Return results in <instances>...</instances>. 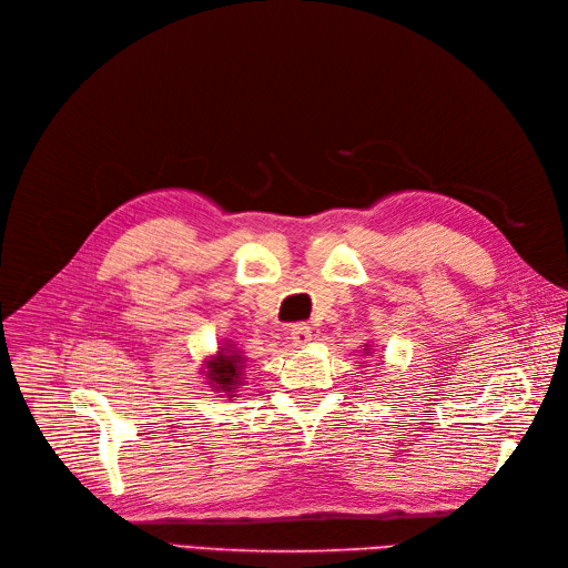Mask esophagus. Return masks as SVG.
<instances>
[{
	"instance_id": "34e87169",
	"label": "esophagus",
	"mask_w": 568,
	"mask_h": 568,
	"mask_svg": "<svg viewBox=\"0 0 568 568\" xmlns=\"http://www.w3.org/2000/svg\"><path fill=\"white\" fill-rule=\"evenodd\" d=\"M291 341H294V346L303 348L313 341V329H311V326H305V324H294V326H291Z\"/></svg>"
}]
</instances>
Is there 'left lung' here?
Wrapping results in <instances>:
<instances>
[{
  "instance_id": "1",
  "label": "left lung",
  "mask_w": 568,
  "mask_h": 568,
  "mask_svg": "<svg viewBox=\"0 0 568 568\" xmlns=\"http://www.w3.org/2000/svg\"><path fill=\"white\" fill-rule=\"evenodd\" d=\"M363 351H367V353H372V348H369V343H365V348Z\"/></svg>"
}]
</instances>
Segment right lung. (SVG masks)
<instances>
[{
	"mask_svg": "<svg viewBox=\"0 0 568 568\" xmlns=\"http://www.w3.org/2000/svg\"><path fill=\"white\" fill-rule=\"evenodd\" d=\"M201 374L205 376L215 393L227 395V398H236V388L242 386L244 379V357L242 351H236L234 343L225 341V346H220L215 355L203 359Z\"/></svg>",
	"mask_w": 568,
	"mask_h": 568,
	"instance_id": "obj_1",
	"label": "right lung"
}]
</instances>
